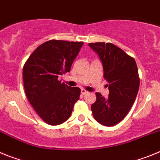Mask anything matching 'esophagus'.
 <instances>
[{
  "label": "esophagus",
  "instance_id": "34e87169",
  "mask_svg": "<svg viewBox=\"0 0 160 160\" xmlns=\"http://www.w3.org/2000/svg\"><path fill=\"white\" fill-rule=\"evenodd\" d=\"M88 93H89L88 91H87V90H84V89H82V90H81V94H83V95L88 94Z\"/></svg>",
  "mask_w": 160,
  "mask_h": 160
}]
</instances>
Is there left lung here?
Returning a JSON list of instances; mask_svg holds the SVG:
<instances>
[{
    "instance_id": "8db88e82",
    "label": "left lung",
    "mask_w": 160,
    "mask_h": 160,
    "mask_svg": "<svg viewBox=\"0 0 160 160\" xmlns=\"http://www.w3.org/2000/svg\"><path fill=\"white\" fill-rule=\"evenodd\" d=\"M99 57L104 78L108 82V98L96 93L91 105L94 118L102 125H116L128 114L135 102L139 88V77L135 59L112 43L89 44Z\"/></svg>"
}]
</instances>
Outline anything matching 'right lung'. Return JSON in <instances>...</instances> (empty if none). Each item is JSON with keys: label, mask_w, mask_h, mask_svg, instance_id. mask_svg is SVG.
I'll return each instance as SVG.
<instances>
[{"label": "right lung", "mask_w": 160, "mask_h": 160, "mask_svg": "<svg viewBox=\"0 0 160 160\" xmlns=\"http://www.w3.org/2000/svg\"><path fill=\"white\" fill-rule=\"evenodd\" d=\"M82 42L50 40L38 46L23 67L25 91L29 102L43 121L59 125L70 118L81 90L69 87L58 78L70 72Z\"/></svg>", "instance_id": "right-lung-1"}]
</instances>
